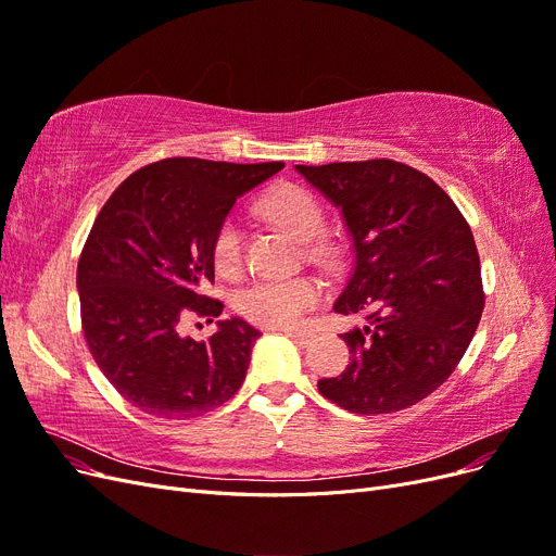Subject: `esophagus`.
<instances>
[{"instance_id":"obj_1","label":"esophagus","mask_w":556,"mask_h":556,"mask_svg":"<svg viewBox=\"0 0 556 556\" xmlns=\"http://www.w3.org/2000/svg\"><path fill=\"white\" fill-rule=\"evenodd\" d=\"M285 333L290 336V339L299 345V348H306L311 341H313V336L311 333H306V331H294V329H285Z\"/></svg>"}]
</instances>
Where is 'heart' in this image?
Here are the masks:
<instances>
[{
  "label": "heart",
  "mask_w": 556,
  "mask_h": 556,
  "mask_svg": "<svg viewBox=\"0 0 556 556\" xmlns=\"http://www.w3.org/2000/svg\"><path fill=\"white\" fill-rule=\"evenodd\" d=\"M260 213L282 227L301 243H306V255L319 264H333L339 260V245L323 237L325 208L319 199L301 185L288 182L274 188L260 201ZM213 264L220 274L233 276L243 262V237L233 217H225L217 225L213 241ZM323 296L319 282L308 276L292 278H260L250 282L239 294V311L250 323L262 327H294L301 323Z\"/></svg>",
  "instance_id": "obj_1"
}]
</instances>
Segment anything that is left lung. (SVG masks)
Instances as JSON below:
<instances>
[{
    "mask_svg": "<svg viewBox=\"0 0 556 556\" xmlns=\"http://www.w3.org/2000/svg\"><path fill=\"white\" fill-rule=\"evenodd\" d=\"M343 213L355 262L336 313L350 364L317 390L357 415L396 413L452 376L484 308L473 231L427 174L394 160L296 164Z\"/></svg>",
    "mask_w": 556,
    "mask_h": 556,
    "instance_id": "obj_1",
    "label": "left lung"
}]
</instances>
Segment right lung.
<instances>
[{"instance_id":"right-lung-1","label":"right lung","mask_w":556,"mask_h":556,"mask_svg":"<svg viewBox=\"0 0 556 556\" xmlns=\"http://www.w3.org/2000/svg\"><path fill=\"white\" fill-rule=\"evenodd\" d=\"M282 162L231 164L169 157L127 176L109 197L83 245L76 288L88 348L131 406L188 419L241 390L260 331L245 319L217 323L206 343L178 333L182 317H213L211 241L237 199Z\"/></svg>"}]
</instances>
